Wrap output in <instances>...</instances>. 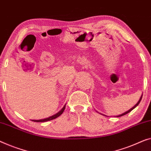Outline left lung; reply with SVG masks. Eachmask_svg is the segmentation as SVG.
Returning <instances> with one entry per match:
<instances>
[{
    "mask_svg": "<svg viewBox=\"0 0 151 151\" xmlns=\"http://www.w3.org/2000/svg\"><path fill=\"white\" fill-rule=\"evenodd\" d=\"M142 96H141V97H140V99H139V101H138V102H137V104H135V106H134V107H133V108H131L129 110L127 111V112H124V113H123V114H121V115H119V116H117V117H119V116H124V115H125V114H128L129 112H131V111H132V110H134V108H135V107H136V106H137V105H138V104H139V102H140V101H141V99H142Z\"/></svg>",
    "mask_w": 151,
    "mask_h": 151,
    "instance_id": "obj_1",
    "label": "left lung"
}]
</instances>
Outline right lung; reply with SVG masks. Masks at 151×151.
Returning <instances> with one entry per match:
<instances>
[{
	"label": "right lung",
	"instance_id": "obj_1",
	"mask_svg": "<svg viewBox=\"0 0 151 151\" xmlns=\"http://www.w3.org/2000/svg\"><path fill=\"white\" fill-rule=\"evenodd\" d=\"M65 109V106L63 107L62 108V110H61L60 112H58L57 114H54L53 116H50L49 118H47V119H41V120H32V121L34 122H45V121H51V120H53V119H55L56 118L59 116L61 114H62L63 112H64Z\"/></svg>",
	"mask_w": 151,
	"mask_h": 151
}]
</instances>
